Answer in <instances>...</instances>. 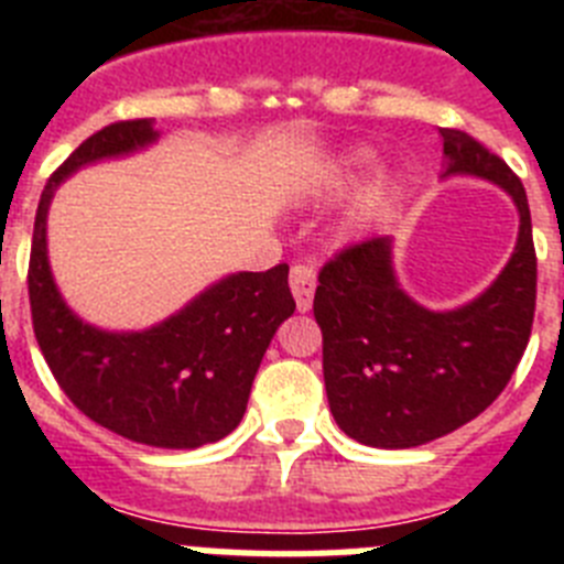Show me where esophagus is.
Returning <instances> with one entry per match:
<instances>
[{
  "instance_id": "esophagus-1",
  "label": "esophagus",
  "mask_w": 564,
  "mask_h": 564,
  "mask_svg": "<svg viewBox=\"0 0 564 564\" xmlns=\"http://www.w3.org/2000/svg\"><path fill=\"white\" fill-rule=\"evenodd\" d=\"M291 291L296 299V307L307 313L313 307V291H316V271L311 265L291 268Z\"/></svg>"
}]
</instances>
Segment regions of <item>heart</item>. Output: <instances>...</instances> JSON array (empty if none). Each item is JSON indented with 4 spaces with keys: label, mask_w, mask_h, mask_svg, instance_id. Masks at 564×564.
<instances>
[{
    "label": "heart",
    "mask_w": 564,
    "mask_h": 564,
    "mask_svg": "<svg viewBox=\"0 0 564 564\" xmlns=\"http://www.w3.org/2000/svg\"><path fill=\"white\" fill-rule=\"evenodd\" d=\"M378 163H381V152L376 147L352 143V147H344L316 177L313 194L325 200H338L356 192L338 223L347 239H361L376 231L401 203L403 174L395 169H381L376 174Z\"/></svg>",
    "instance_id": "heart-1"
}]
</instances>
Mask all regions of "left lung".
I'll list each match as a JSON object with an SVG mask.
<instances>
[{"label":"left lung","instance_id":"8db88e82","mask_svg":"<svg viewBox=\"0 0 564 564\" xmlns=\"http://www.w3.org/2000/svg\"><path fill=\"white\" fill-rule=\"evenodd\" d=\"M443 174L480 177L514 200V253L480 296L430 311L403 291L392 237H372L318 273L325 390L338 430L376 449H412L475 421L525 352L536 305V253L520 177L460 129H441Z\"/></svg>","mask_w":564,"mask_h":564}]
</instances>
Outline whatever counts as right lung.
Returning <instances> with one entry per match:
<instances>
[{
	"mask_svg": "<svg viewBox=\"0 0 564 564\" xmlns=\"http://www.w3.org/2000/svg\"><path fill=\"white\" fill-rule=\"evenodd\" d=\"M158 138L152 118L109 123L50 177L30 248V313L44 361L89 421L158 449H200L237 430L268 344L296 311L285 262L228 273L147 330H104L64 302L47 257L50 203L69 174Z\"/></svg>",
	"mask_w": 564,
	"mask_h": 564,
	"instance_id": "right-lung-1",
	"label": "right lung"
}]
</instances>
